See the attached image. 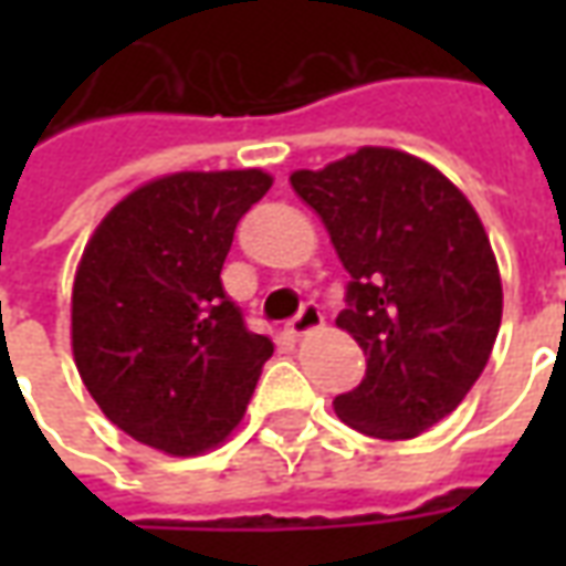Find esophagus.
<instances>
[{"label": "esophagus", "mask_w": 566, "mask_h": 566, "mask_svg": "<svg viewBox=\"0 0 566 566\" xmlns=\"http://www.w3.org/2000/svg\"><path fill=\"white\" fill-rule=\"evenodd\" d=\"M321 324H324V315H321V308L315 306V303H306V306L300 308V315H296L294 321H287V336H294V339H300V336H306V333L318 331Z\"/></svg>", "instance_id": "obj_1"}]
</instances>
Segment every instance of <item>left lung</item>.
Instances as JSON below:
<instances>
[{
  "instance_id": "obj_1",
  "label": "left lung",
  "mask_w": 566,
  "mask_h": 566,
  "mask_svg": "<svg viewBox=\"0 0 566 566\" xmlns=\"http://www.w3.org/2000/svg\"><path fill=\"white\" fill-rule=\"evenodd\" d=\"M352 275L336 324L367 355V376L333 406L376 439H412L458 409L482 376L503 287L479 214L430 163L360 148L291 175Z\"/></svg>"
}]
</instances>
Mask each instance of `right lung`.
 Instances as JSON below:
<instances>
[{"instance_id":"add662e5","label":"right lung","mask_w":566,"mask_h":566,"mask_svg":"<svg viewBox=\"0 0 566 566\" xmlns=\"http://www.w3.org/2000/svg\"><path fill=\"white\" fill-rule=\"evenodd\" d=\"M272 187L260 169L175 172L108 211L72 287V355L105 418L190 458L230 437L272 343L245 327L221 270L239 218Z\"/></svg>"}]
</instances>
